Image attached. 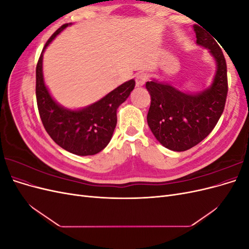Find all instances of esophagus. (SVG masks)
I'll return each instance as SVG.
<instances>
[{
  "instance_id": "1",
  "label": "esophagus",
  "mask_w": 249,
  "mask_h": 249,
  "mask_svg": "<svg viewBox=\"0 0 249 249\" xmlns=\"http://www.w3.org/2000/svg\"><path fill=\"white\" fill-rule=\"evenodd\" d=\"M147 80V77L145 73H139L136 77V87H142L145 84V82Z\"/></svg>"
}]
</instances>
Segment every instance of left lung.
<instances>
[{"label": "left lung", "mask_w": 249, "mask_h": 249, "mask_svg": "<svg viewBox=\"0 0 249 249\" xmlns=\"http://www.w3.org/2000/svg\"><path fill=\"white\" fill-rule=\"evenodd\" d=\"M196 43L209 51L216 71L211 85L191 93L166 82H146L150 95L147 124L156 139L175 152L195 146L212 132L219 120L228 94L227 63L217 42L198 26H194Z\"/></svg>", "instance_id": "1"}]
</instances>
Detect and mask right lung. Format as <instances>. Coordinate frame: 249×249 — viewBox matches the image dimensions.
Masks as SVG:
<instances>
[{
  "label": "right lung",
  "mask_w": 249,
  "mask_h": 249,
  "mask_svg": "<svg viewBox=\"0 0 249 249\" xmlns=\"http://www.w3.org/2000/svg\"><path fill=\"white\" fill-rule=\"evenodd\" d=\"M71 24H65L44 46L36 66V100L44 129L57 144L71 154L92 156L110 142L117 124L116 112L135 87L134 79L113 89L101 100L84 108L70 109L57 103L44 83L43 53L58 34Z\"/></svg>",
  "instance_id": "right-lung-1"
}]
</instances>
